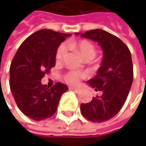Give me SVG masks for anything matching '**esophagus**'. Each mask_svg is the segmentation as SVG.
<instances>
[{
	"instance_id": "esophagus-1",
	"label": "esophagus",
	"mask_w": 146,
	"mask_h": 146,
	"mask_svg": "<svg viewBox=\"0 0 146 146\" xmlns=\"http://www.w3.org/2000/svg\"><path fill=\"white\" fill-rule=\"evenodd\" d=\"M69 90H72V91H74L75 93H78V92L80 91V90H79V89H78V88H73V87H70V88H69Z\"/></svg>"
}]
</instances>
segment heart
Segmentation results:
<instances>
[{"instance_id":"heart-1","label":"heart","mask_w":146,"mask_h":146,"mask_svg":"<svg viewBox=\"0 0 146 146\" xmlns=\"http://www.w3.org/2000/svg\"><path fill=\"white\" fill-rule=\"evenodd\" d=\"M69 45L75 47L80 53V55L85 59L87 57H92L95 56L96 53V50L95 47L92 43H90L88 40H78L76 43H69ZM67 51V48L66 45L64 44H61L56 53V62H61L65 55ZM84 77V74L77 71H70L68 73H67L64 76V79L67 83L70 84H77L79 80Z\"/></svg>"}]
</instances>
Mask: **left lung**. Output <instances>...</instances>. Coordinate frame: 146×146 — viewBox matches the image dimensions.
<instances>
[{"mask_svg": "<svg viewBox=\"0 0 146 146\" xmlns=\"http://www.w3.org/2000/svg\"><path fill=\"white\" fill-rule=\"evenodd\" d=\"M75 35L97 42L103 51L97 74L87 82L101 95L89 103L81 104L80 111L91 122L107 121L119 112L129 93L133 78L131 53L119 38L102 29Z\"/></svg>", "mask_w": 146, "mask_h": 146, "instance_id": "left-lung-1", "label": "left lung"}]
</instances>
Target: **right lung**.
Returning a JSON list of instances; mask_svg holds the SVG:
<instances>
[{"mask_svg": "<svg viewBox=\"0 0 146 146\" xmlns=\"http://www.w3.org/2000/svg\"><path fill=\"white\" fill-rule=\"evenodd\" d=\"M70 35L50 29L36 31L22 43L13 59L10 89L20 111L33 120L53 116L62 95L68 90L62 83L49 89L41 79L56 65L57 48Z\"/></svg>", "mask_w": 146, "mask_h": 146, "instance_id": "right-lung-1", "label": "right lung"}]
</instances>
